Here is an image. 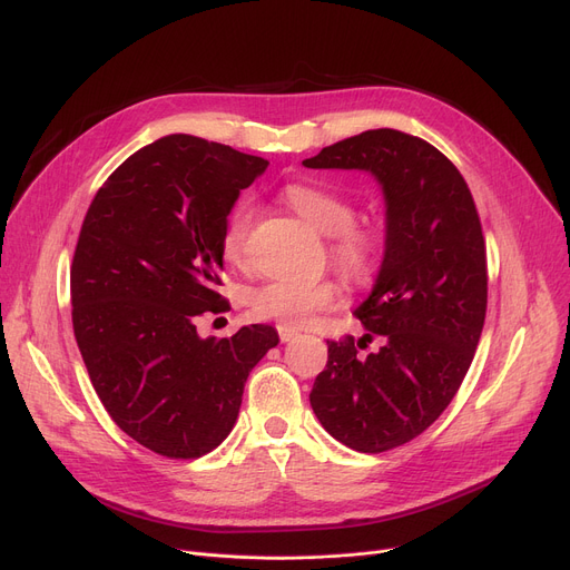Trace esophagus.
I'll return each mask as SVG.
<instances>
[{
  "label": "esophagus",
  "mask_w": 570,
  "mask_h": 570,
  "mask_svg": "<svg viewBox=\"0 0 570 570\" xmlns=\"http://www.w3.org/2000/svg\"><path fill=\"white\" fill-rule=\"evenodd\" d=\"M277 331H279V340H282V342H291V340H295V337H297V331H295V327L279 325Z\"/></svg>",
  "instance_id": "34e87169"
}]
</instances>
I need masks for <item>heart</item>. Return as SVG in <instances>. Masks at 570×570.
I'll use <instances>...</instances> for the list:
<instances>
[{"mask_svg": "<svg viewBox=\"0 0 570 570\" xmlns=\"http://www.w3.org/2000/svg\"><path fill=\"white\" fill-rule=\"evenodd\" d=\"M284 200L318 233L331 235L333 261L351 282L363 284L374 275L381 252L379 235L370 226L355 224V207L344 194L321 185L293 183L284 189ZM252 219L254 207L243 200L230 209L224 224L222 252L233 265L245 263ZM337 297L340 288L331 279L279 277L256 286L249 295V307L258 318L286 327H303L314 314L331 309Z\"/></svg>", "mask_w": 570, "mask_h": 570, "instance_id": "b5f03b06", "label": "heart"}]
</instances>
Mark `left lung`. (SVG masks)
I'll list each match as a JSON object with an SVG mask.
<instances>
[{"label":"left lung","instance_id":"obj_1","mask_svg":"<svg viewBox=\"0 0 570 570\" xmlns=\"http://www.w3.org/2000/svg\"><path fill=\"white\" fill-rule=\"evenodd\" d=\"M305 168L367 170L385 200V249L357 340L327 342L309 393L325 432L357 453H383L423 434L469 372L488 309V258L473 196L434 145L370 129L323 147Z\"/></svg>","mask_w":570,"mask_h":570}]
</instances>
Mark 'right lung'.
Instances as JSON below:
<instances>
[{"label": "right lung", "instance_id": "right-lung-1", "mask_svg": "<svg viewBox=\"0 0 570 570\" xmlns=\"http://www.w3.org/2000/svg\"><path fill=\"white\" fill-rule=\"evenodd\" d=\"M261 157L170 134L140 147L89 205L71 265L73 335L117 428L170 460L230 434L249 372L279 344L273 325L198 337L222 312V233Z\"/></svg>", "mask_w": 570, "mask_h": 570}]
</instances>
